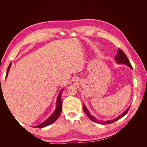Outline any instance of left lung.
Instances as JSON below:
<instances>
[{
    "instance_id": "1",
    "label": "left lung",
    "mask_w": 147,
    "mask_h": 147,
    "mask_svg": "<svg viewBox=\"0 0 147 147\" xmlns=\"http://www.w3.org/2000/svg\"><path fill=\"white\" fill-rule=\"evenodd\" d=\"M114 58H115V61H116L118 64H124V65H127L128 67H129L131 69H132V65H131V64L130 63L129 60L128 59L126 55H125V53H124L123 52V51L121 50V49L118 48V54L115 56ZM129 108H130V107H128L126 110V111H124V112L121 115H119V116H118L117 118H115V119H112V120H108V121H101L100 122V121H98V120H97L94 117L92 116V115L90 114V112H89V111H88V109L86 107L85 105L83 104V110H84V113H85L86 114L87 116L89 117V118H90V119H91L92 121L96 122V123H99H99L100 124H107L112 123H114L115 121H118V120H119V119H121V118H123L124 116V115H125L128 112L129 110Z\"/></svg>"
}]
</instances>
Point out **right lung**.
<instances>
[{"label": "right lung", "mask_w": 147, "mask_h": 147, "mask_svg": "<svg viewBox=\"0 0 147 147\" xmlns=\"http://www.w3.org/2000/svg\"><path fill=\"white\" fill-rule=\"evenodd\" d=\"M11 63H10V65H9V66H8V67L7 69L6 77H5L6 78L8 76V72H9V70L11 67ZM63 91H64V90L63 89V90H61L59 91V94H58V96H57V100H56V109L55 110V112H53L51 116L49 117L47 119H46L45 121H43L42 123L39 124V125H38L37 126H35V127L43 128L44 127H46L47 126L50 125V124L54 123L56 120L59 118V117L60 116L61 110H62V100H61V95H62V94H63Z\"/></svg>", "instance_id": "1"}]
</instances>
